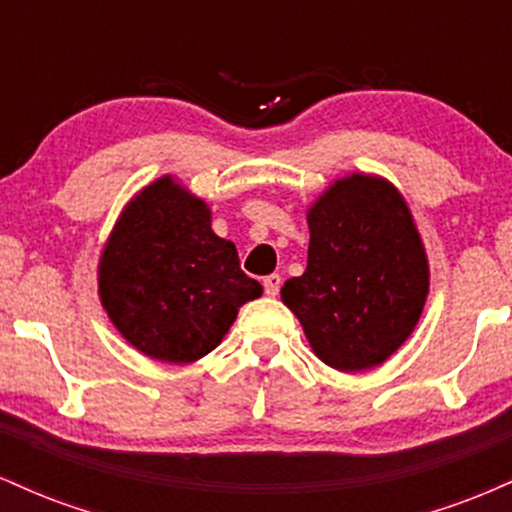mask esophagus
Segmentation results:
<instances>
[{
  "instance_id": "1",
  "label": "esophagus",
  "mask_w": 512,
  "mask_h": 512,
  "mask_svg": "<svg viewBox=\"0 0 512 512\" xmlns=\"http://www.w3.org/2000/svg\"><path fill=\"white\" fill-rule=\"evenodd\" d=\"M264 293H267V296H279V289H281V276L279 274H269V276H264Z\"/></svg>"
}]
</instances>
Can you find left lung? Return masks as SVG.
<instances>
[{"label":"left lung","mask_w":512,"mask_h":512,"mask_svg":"<svg viewBox=\"0 0 512 512\" xmlns=\"http://www.w3.org/2000/svg\"><path fill=\"white\" fill-rule=\"evenodd\" d=\"M308 228V267L281 286V301L322 363L342 373L380 366L411 337L431 286L402 192L349 173L310 204Z\"/></svg>","instance_id":"1"}]
</instances>
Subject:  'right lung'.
<instances>
[{
	"label": "right lung",
	"instance_id": "obj_1",
	"mask_svg": "<svg viewBox=\"0 0 512 512\" xmlns=\"http://www.w3.org/2000/svg\"><path fill=\"white\" fill-rule=\"evenodd\" d=\"M98 296L115 330L144 356L192 363L221 344L240 305L262 296L211 209L173 175L122 209L98 260Z\"/></svg>",
	"mask_w": 512,
	"mask_h": 512
}]
</instances>
